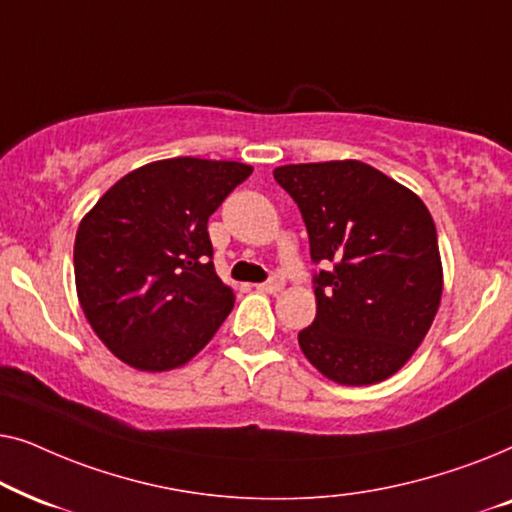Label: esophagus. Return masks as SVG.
I'll return each instance as SVG.
<instances>
[{"instance_id": "obj_1", "label": "esophagus", "mask_w": 512, "mask_h": 512, "mask_svg": "<svg viewBox=\"0 0 512 512\" xmlns=\"http://www.w3.org/2000/svg\"><path fill=\"white\" fill-rule=\"evenodd\" d=\"M256 289L261 293H279L284 289V279L282 277H272V279H268V282L256 284Z\"/></svg>"}]
</instances>
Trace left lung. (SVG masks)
<instances>
[{"mask_svg":"<svg viewBox=\"0 0 512 512\" xmlns=\"http://www.w3.org/2000/svg\"><path fill=\"white\" fill-rule=\"evenodd\" d=\"M303 214L317 317L298 333L328 380L368 387L417 352L443 296L436 223L417 193L361 160L275 167Z\"/></svg>","mask_w":512,"mask_h":512,"instance_id":"obj_1","label":"left lung"}]
</instances>
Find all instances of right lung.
Masks as SVG:
<instances>
[{
  "label": "right lung",
  "instance_id": "1",
  "mask_svg": "<svg viewBox=\"0 0 512 512\" xmlns=\"http://www.w3.org/2000/svg\"><path fill=\"white\" fill-rule=\"evenodd\" d=\"M251 172L235 160H156L118 179L81 219L76 296L125 366H184L233 310L235 293L214 270L207 221Z\"/></svg>",
  "mask_w": 512,
  "mask_h": 512
}]
</instances>
